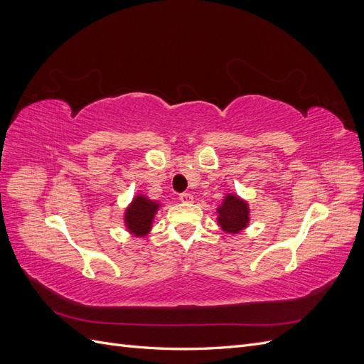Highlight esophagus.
Returning a JSON list of instances; mask_svg holds the SVG:
<instances>
[{"mask_svg": "<svg viewBox=\"0 0 364 364\" xmlns=\"http://www.w3.org/2000/svg\"><path fill=\"white\" fill-rule=\"evenodd\" d=\"M179 200H181L182 203H193V196H191L190 193H182V194L179 196Z\"/></svg>", "mask_w": 364, "mask_h": 364, "instance_id": "1", "label": "esophagus"}]
</instances>
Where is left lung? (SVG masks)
I'll return each instance as SVG.
<instances>
[{"label":"left lung","instance_id":"obj_1","mask_svg":"<svg viewBox=\"0 0 364 364\" xmlns=\"http://www.w3.org/2000/svg\"><path fill=\"white\" fill-rule=\"evenodd\" d=\"M250 223V208L247 200L235 193H228L217 208V225L226 234H240Z\"/></svg>","mask_w":364,"mask_h":364}]
</instances>
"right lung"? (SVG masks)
Returning <instances> with one entry per match:
<instances>
[{
	"mask_svg": "<svg viewBox=\"0 0 364 364\" xmlns=\"http://www.w3.org/2000/svg\"><path fill=\"white\" fill-rule=\"evenodd\" d=\"M161 203L149 199L146 194H136L124 209V226L132 237H146L153 228V220Z\"/></svg>",
	"mask_w": 364,
	"mask_h": 364,
	"instance_id": "right-lung-1",
	"label": "right lung"
}]
</instances>
